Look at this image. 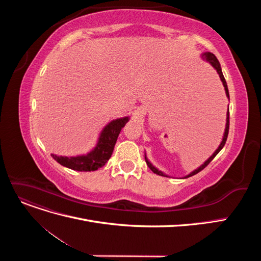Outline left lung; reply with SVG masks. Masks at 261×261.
Instances as JSON below:
<instances>
[{
	"label": "left lung",
	"instance_id": "8db88e82",
	"mask_svg": "<svg viewBox=\"0 0 261 261\" xmlns=\"http://www.w3.org/2000/svg\"><path fill=\"white\" fill-rule=\"evenodd\" d=\"M201 58H202V60H203V61L208 62L209 64L217 70V73L219 74L220 80H221V82H222V84H223V87H224V90H225L226 97H227V99H228V100H230V94H228V89H227V85H226V82H225V78H224V76H223L222 69H221V65H220V63H219L218 59L216 58V55L213 54V53H210V52H204V53H202V54H201ZM228 126H230V112H228V109H227V112H226V124H225V129H224V134H223V138H222V141H221V144L219 145L218 149L216 150L215 152L212 153V155L209 158L208 160H206V161L203 162V164H201L199 168H197L196 170H194L193 172L189 173L188 175L184 176V178H187V177H189V176H193V175L197 174V173H198V172H200L201 170H203V169L206 168L207 165H208V164L213 160V158H215V156L220 152V150L224 147V145H225V141H226V139H227V135H228ZM145 159H146V162H147V165L149 167V169L151 170L153 173H155V174H158V175H161V176H167V177H169L167 174H164V173H163L162 171L158 170V169L154 167V165L148 160V158H147L146 153H145Z\"/></svg>",
	"mask_w": 261,
	"mask_h": 261
}]
</instances>
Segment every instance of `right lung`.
<instances>
[{
	"label": "right lung",
	"mask_w": 261,
	"mask_h": 261,
	"mask_svg": "<svg viewBox=\"0 0 261 261\" xmlns=\"http://www.w3.org/2000/svg\"><path fill=\"white\" fill-rule=\"evenodd\" d=\"M128 121L129 116H124L108 123L100 133L96 147L86 154L65 156L52 153L51 155L55 161L59 162L63 167H66L74 171H96L103 167L111 158L117 137Z\"/></svg>",
	"instance_id": "1"
}]
</instances>
